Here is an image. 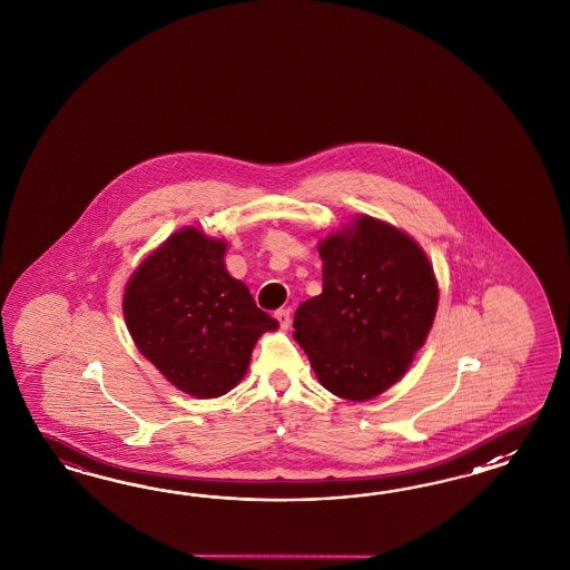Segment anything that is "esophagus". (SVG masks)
I'll return each instance as SVG.
<instances>
[{"mask_svg":"<svg viewBox=\"0 0 570 570\" xmlns=\"http://www.w3.org/2000/svg\"><path fill=\"white\" fill-rule=\"evenodd\" d=\"M277 322H279V326L284 330L291 328V311L288 309H277L276 311Z\"/></svg>","mask_w":570,"mask_h":570,"instance_id":"esophagus-1","label":"esophagus"}]
</instances>
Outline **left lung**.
Returning <instances> with one entry per match:
<instances>
[{
  "mask_svg": "<svg viewBox=\"0 0 570 570\" xmlns=\"http://www.w3.org/2000/svg\"><path fill=\"white\" fill-rule=\"evenodd\" d=\"M324 291L294 313V341L324 389L367 401L393 386L424 345L439 305L417 242L374 217L320 242Z\"/></svg>",
  "mask_w": 570,
  "mask_h": 570,
  "instance_id": "1",
  "label": "left lung"
}]
</instances>
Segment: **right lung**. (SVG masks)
Returning a JSON list of instances; mask_svg holds the SVG:
<instances>
[{"label":"right lung","instance_id":"add662e5","mask_svg":"<svg viewBox=\"0 0 570 570\" xmlns=\"http://www.w3.org/2000/svg\"><path fill=\"white\" fill-rule=\"evenodd\" d=\"M227 244L184 227L141 261L122 313L139 353L191 397H222L246 374L261 334L277 322L225 269Z\"/></svg>","mask_w":570,"mask_h":570}]
</instances>
